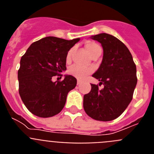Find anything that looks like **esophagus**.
I'll return each mask as SVG.
<instances>
[{"label":"esophagus","mask_w":154,"mask_h":154,"mask_svg":"<svg viewBox=\"0 0 154 154\" xmlns=\"http://www.w3.org/2000/svg\"><path fill=\"white\" fill-rule=\"evenodd\" d=\"M81 83H82V81H80V80H78V81H77V85H79Z\"/></svg>","instance_id":"esophagus-1"}]
</instances>
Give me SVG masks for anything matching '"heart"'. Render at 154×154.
<instances>
[{"label": "heart", "mask_w": 154, "mask_h": 154, "mask_svg": "<svg viewBox=\"0 0 154 154\" xmlns=\"http://www.w3.org/2000/svg\"><path fill=\"white\" fill-rule=\"evenodd\" d=\"M85 48H86V50L88 51L89 54L91 55H92L94 53L97 51L98 50L101 49V48L99 45H97L96 43L93 42H88L85 43ZM72 50H69V52L67 54V56H66V59L67 61H69L71 59V55H72ZM92 72V69H88V68H84L82 67L80 65H75L73 66L70 68L69 69V75H72L75 78L78 79L79 80H83L89 74Z\"/></svg>", "instance_id": "1"}]
</instances>
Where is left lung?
<instances>
[{
  "instance_id": "obj_1",
  "label": "left lung",
  "mask_w": 154,
  "mask_h": 154,
  "mask_svg": "<svg viewBox=\"0 0 154 154\" xmlns=\"http://www.w3.org/2000/svg\"><path fill=\"white\" fill-rule=\"evenodd\" d=\"M103 49L99 68L92 77L104 88L91 84V91L83 97L87 115L99 121H111L119 117L133 99L137 83V67L126 45L117 38L106 33L92 35Z\"/></svg>"
}]
</instances>
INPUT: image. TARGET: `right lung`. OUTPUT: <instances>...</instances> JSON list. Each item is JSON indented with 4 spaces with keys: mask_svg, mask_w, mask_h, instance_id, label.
<instances>
[{
    "mask_svg": "<svg viewBox=\"0 0 154 154\" xmlns=\"http://www.w3.org/2000/svg\"><path fill=\"white\" fill-rule=\"evenodd\" d=\"M80 38L65 40L48 36L34 42L21 57L17 72L19 94L25 106L34 115L51 117L64 108L69 91L77 80L65 75L62 81H52L66 70L68 51Z\"/></svg>",
    "mask_w": 154,
    "mask_h": 154,
    "instance_id": "add662e5",
    "label": "right lung"
}]
</instances>
